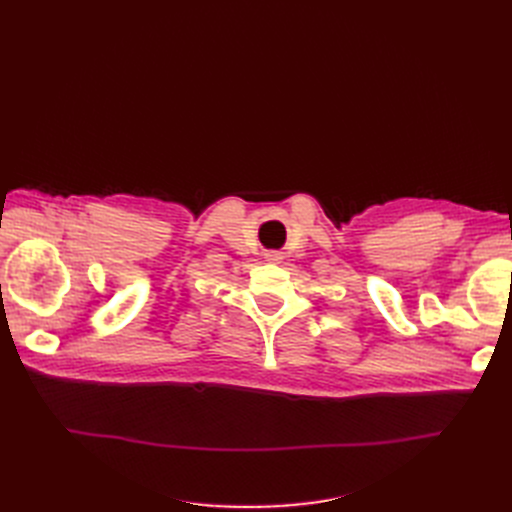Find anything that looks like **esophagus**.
Wrapping results in <instances>:
<instances>
[{
  "mask_svg": "<svg viewBox=\"0 0 512 512\" xmlns=\"http://www.w3.org/2000/svg\"><path fill=\"white\" fill-rule=\"evenodd\" d=\"M265 259H267V261H274V263H278V261L282 259V255H280V253H276V251H272V253H267V255H265Z\"/></svg>",
  "mask_w": 512,
  "mask_h": 512,
  "instance_id": "1",
  "label": "esophagus"
}]
</instances>
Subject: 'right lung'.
Listing matches in <instances>:
<instances>
[{
	"instance_id": "obj_1",
	"label": "right lung",
	"mask_w": 512,
	"mask_h": 512,
	"mask_svg": "<svg viewBox=\"0 0 512 512\" xmlns=\"http://www.w3.org/2000/svg\"><path fill=\"white\" fill-rule=\"evenodd\" d=\"M0 288H2V286H0Z\"/></svg>"
}]
</instances>
